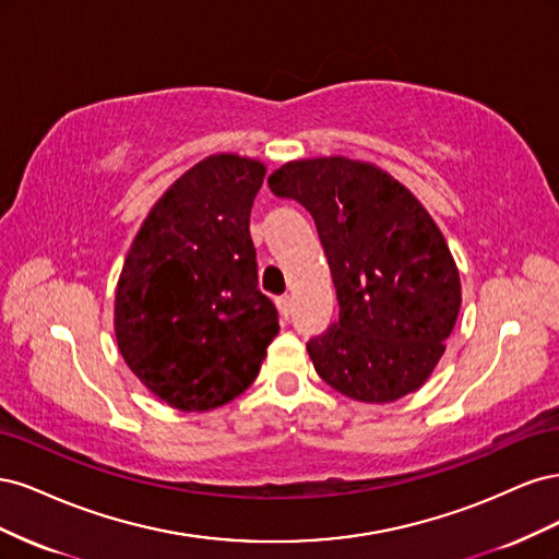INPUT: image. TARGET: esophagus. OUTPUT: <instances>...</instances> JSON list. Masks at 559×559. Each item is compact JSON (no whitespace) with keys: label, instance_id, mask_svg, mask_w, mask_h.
<instances>
[{"label":"esophagus","instance_id":"34e87169","mask_svg":"<svg viewBox=\"0 0 559 559\" xmlns=\"http://www.w3.org/2000/svg\"><path fill=\"white\" fill-rule=\"evenodd\" d=\"M277 308H280V312H282L284 319H289V314H292V298H289V296L277 298Z\"/></svg>","mask_w":559,"mask_h":559}]
</instances>
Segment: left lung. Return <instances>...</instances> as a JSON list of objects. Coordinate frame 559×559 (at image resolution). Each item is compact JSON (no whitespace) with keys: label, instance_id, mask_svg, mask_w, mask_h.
<instances>
[{"label":"left lung","instance_id":"left-lung-1","mask_svg":"<svg viewBox=\"0 0 559 559\" xmlns=\"http://www.w3.org/2000/svg\"><path fill=\"white\" fill-rule=\"evenodd\" d=\"M267 186L312 214L329 259L341 312L308 341L319 378L364 403L415 392L462 306L460 273L429 212L380 167L343 156L286 163Z\"/></svg>","mask_w":559,"mask_h":559}]
</instances>
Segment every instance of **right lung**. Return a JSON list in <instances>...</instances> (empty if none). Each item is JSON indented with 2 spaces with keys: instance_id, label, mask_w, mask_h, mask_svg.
<instances>
[{
  "instance_id": "right-lung-1",
  "label": "right lung",
  "mask_w": 559,
  "mask_h": 559,
  "mask_svg": "<svg viewBox=\"0 0 559 559\" xmlns=\"http://www.w3.org/2000/svg\"><path fill=\"white\" fill-rule=\"evenodd\" d=\"M263 177V163L235 154L200 160L148 212L126 257L116 343L148 392L177 411L242 394L280 331L249 235Z\"/></svg>"
}]
</instances>
